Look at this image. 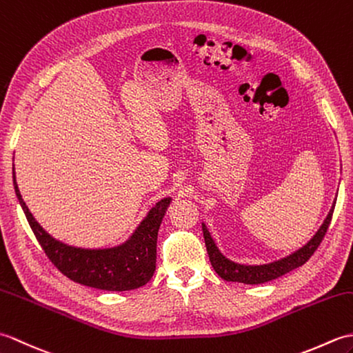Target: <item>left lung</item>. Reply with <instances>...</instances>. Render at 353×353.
Segmentation results:
<instances>
[{
    "label": "left lung",
    "instance_id": "8db88e82",
    "mask_svg": "<svg viewBox=\"0 0 353 353\" xmlns=\"http://www.w3.org/2000/svg\"><path fill=\"white\" fill-rule=\"evenodd\" d=\"M334 208H335V205H332L331 211H329V214L325 219L323 224L320 226V229L316 232V235H314L303 247H301V249L296 250L294 253H291V254H288V256H285L279 261L270 262V264H262V265H244V264H238V262L228 259L219 250V247L215 245L211 234H209L208 228L205 226V223H201V229H203V236H205L206 250L209 254V261H211V264L216 272V274H219L221 279L229 281V282L258 285V283H264V282L277 279V277L290 273L291 270L302 267L305 262L312 256V253L317 250V247L320 245L321 239H323V236L326 235L329 224H331Z\"/></svg>",
    "mask_w": 353,
    "mask_h": 353
}]
</instances>
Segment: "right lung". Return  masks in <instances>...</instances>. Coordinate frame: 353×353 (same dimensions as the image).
<instances>
[{
	"label": "right lung",
	"instance_id": "1",
	"mask_svg": "<svg viewBox=\"0 0 353 353\" xmlns=\"http://www.w3.org/2000/svg\"><path fill=\"white\" fill-rule=\"evenodd\" d=\"M13 186L33 234L48 259L71 281L106 291H129L145 285L156 270L157 232L171 197L150 209L125 243L109 249H81L52 238L28 211L18 188L13 167Z\"/></svg>",
	"mask_w": 353,
	"mask_h": 353
}]
</instances>
